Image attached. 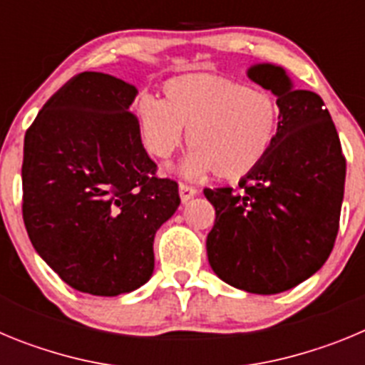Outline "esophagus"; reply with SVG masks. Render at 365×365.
<instances>
[{
  "label": "esophagus",
  "mask_w": 365,
  "mask_h": 365,
  "mask_svg": "<svg viewBox=\"0 0 365 365\" xmlns=\"http://www.w3.org/2000/svg\"><path fill=\"white\" fill-rule=\"evenodd\" d=\"M197 192L199 190L195 186L188 185V182H179V195L182 202H188L193 195H197Z\"/></svg>",
  "instance_id": "esophagus-1"
}]
</instances>
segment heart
I'll use <instances>...</instances> for the list:
<instances>
[{"label": "heart", "mask_w": 365, "mask_h": 365, "mask_svg": "<svg viewBox=\"0 0 365 365\" xmlns=\"http://www.w3.org/2000/svg\"><path fill=\"white\" fill-rule=\"evenodd\" d=\"M163 96L143 95L135 104L144 146L157 159H168L185 140L192 148L182 172L197 177L237 180L269 157L282 120L278 98L241 80L210 73L170 78Z\"/></svg>", "instance_id": "1"}]
</instances>
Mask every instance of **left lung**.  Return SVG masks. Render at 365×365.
<instances>
[{
	"mask_svg": "<svg viewBox=\"0 0 365 365\" xmlns=\"http://www.w3.org/2000/svg\"><path fill=\"white\" fill-rule=\"evenodd\" d=\"M248 76L278 96L272 150L237 188L205 190L215 208L206 252L214 272L252 294H278L327 261L340 227L346 157L324 100L294 89L282 67L259 63Z\"/></svg>",
	"mask_w": 365,
	"mask_h": 365,
	"instance_id": "1",
	"label": "left lung"
}]
</instances>
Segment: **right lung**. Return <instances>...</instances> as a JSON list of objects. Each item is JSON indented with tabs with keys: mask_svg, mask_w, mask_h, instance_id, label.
Returning <instances> with one entry per match:
<instances>
[{
	"mask_svg": "<svg viewBox=\"0 0 365 365\" xmlns=\"http://www.w3.org/2000/svg\"><path fill=\"white\" fill-rule=\"evenodd\" d=\"M137 87L86 71L63 83L29 125L24 222L45 263L93 296L131 292L153 274V240L179 206L157 175L130 106Z\"/></svg>",
	"mask_w": 365,
	"mask_h": 365,
	"instance_id": "1",
	"label": "right lung"
}]
</instances>
